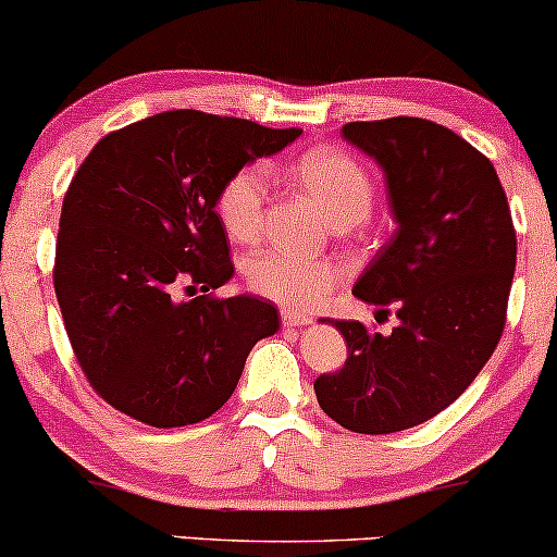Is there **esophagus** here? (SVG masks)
I'll return each mask as SVG.
<instances>
[{
    "mask_svg": "<svg viewBox=\"0 0 557 557\" xmlns=\"http://www.w3.org/2000/svg\"><path fill=\"white\" fill-rule=\"evenodd\" d=\"M280 319H283L285 327H300V324H309L311 322V314H306V311L285 309V311H280Z\"/></svg>",
    "mask_w": 557,
    "mask_h": 557,
    "instance_id": "esophagus-1",
    "label": "esophagus"
}]
</instances>
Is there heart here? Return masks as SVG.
Listing matches in <instances>:
<instances>
[{"label":"heart","mask_w":557,"mask_h":557,"mask_svg":"<svg viewBox=\"0 0 557 557\" xmlns=\"http://www.w3.org/2000/svg\"><path fill=\"white\" fill-rule=\"evenodd\" d=\"M296 181L327 214L335 227H356L374 207V181L356 157L341 149L304 151L287 164ZM267 172L248 164L227 177L216 194V214L233 240L257 243L264 227ZM341 280V267L330 259H309L270 248L246 264V283L274 304L309 309Z\"/></svg>","instance_id":"1"}]
</instances>
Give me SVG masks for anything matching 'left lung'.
Masks as SVG:
<instances>
[{
	"label": "left lung",
	"mask_w": 557,
	"mask_h": 557,
	"mask_svg": "<svg viewBox=\"0 0 557 557\" xmlns=\"http://www.w3.org/2000/svg\"><path fill=\"white\" fill-rule=\"evenodd\" d=\"M343 136L385 170L393 238L354 296L398 314L389 335L332 322L348 343L343 369L319 374L317 400L359 434L437 417L500 343L516 270V230L495 168L450 127L421 117L345 123Z\"/></svg>",
	"instance_id": "8db88e82"
}]
</instances>
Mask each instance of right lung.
Masks as SVG:
<instances>
[{"instance_id":"add662e5","label":"right lung","mask_w":557,"mask_h":557,"mask_svg":"<svg viewBox=\"0 0 557 557\" xmlns=\"http://www.w3.org/2000/svg\"><path fill=\"white\" fill-rule=\"evenodd\" d=\"M298 136L175 110L107 133L83 159L62 201L54 293L88 385L120 413L159 430L209 419L277 332L270 300L214 296L233 277L214 207L233 172Z\"/></svg>"}]
</instances>
